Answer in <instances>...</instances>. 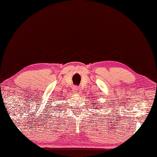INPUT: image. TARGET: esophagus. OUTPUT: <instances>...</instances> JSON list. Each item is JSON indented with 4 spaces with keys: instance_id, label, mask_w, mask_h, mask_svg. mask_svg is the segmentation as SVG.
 <instances>
[{
    "instance_id": "esophagus-1",
    "label": "esophagus",
    "mask_w": 157,
    "mask_h": 157,
    "mask_svg": "<svg viewBox=\"0 0 157 157\" xmlns=\"http://www.w3.org/2000/svg\"><path fill=\"white\" fill-rule=\"evenodd\" d=\"M74 92L75 94H79V93H80V89H79V87H78V86H75L74 87Z\"/></svg>"
}]
</instances>
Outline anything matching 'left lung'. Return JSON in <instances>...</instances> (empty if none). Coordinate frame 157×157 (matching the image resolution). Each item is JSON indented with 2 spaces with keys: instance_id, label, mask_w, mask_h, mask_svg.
<instances>
[{
  "instance_id": "left-lung-1",
  "label": "left lung",
  "mask_w": 157,
  "mask_h": 157,
  "mask_svg": "<svg viewBox=\"0 0 157 157\" xmlns=\"http://www.w3.org/2000/svg\"><path fill=\"white\" fill-rule=\"evenodd\" d=\"M91 103H93V102H92V101H91ZM96 105V106H97V105ZM92 106H93V107H94V105H92ZM94 109H95V107H94Z\"/></svg>"
}]
</instances>
